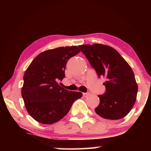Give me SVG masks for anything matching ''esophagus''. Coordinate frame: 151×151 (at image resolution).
I'll use <instances>...</instances> for the list:
<instances>
[{"label": "esophagus", "instance_id": "esophagus-1", "mask_svg": "<svg viewBox=\"0 0 151 151\" xmlns=\"http://www.w3.org/2000/svg\"><path fill=\"white\" fill-rule=\"evenodd\" d=\"M91 93H83V96L85 97V98H86V97H88L89 95H90Z\"/></svg>", "mask_w": 151, "mask_h": 151}]
</instances>
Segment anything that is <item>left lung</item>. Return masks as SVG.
Returning <instances> with one entry per match:
<instances>
[{"instance_id":"left-lung-1","label":"left lung","mask_w":151,"mask_h":151,"mask_svg":"<svg viewBox=\"0 0 151 151\" xmlns=\"http://www.w3.org/2000/svg\"><path fill=\"white\" fill-rule=\"evenodd\" d=\"M97 75L104 76L106 91L99 95L96 113L103 118L118 120L131 111L137 99L138 86L131 66L109 46L94 44L78 46Z\"/></svg>"}]
</instances>
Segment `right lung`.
<instances>
[{
  "label": "right lung",
  "instance_id": "obj_1",
  "mask_svg": "<svg viewBox=\"0 0 151 151\" xmlns=\"http://www.w3.org/2000/svg\"><path fill=\"white\" fill-rule=\"evenodd\" d=\"M79 52L76 46L45 50L25 71L22 97L27 111L37 122L50 124L60 121L83 96L80 92L66 90L57 83L65 77L68 59Z\"/></svg>",
  "mask_w": 151,
  "mask_h": 151
}]
</instances>
